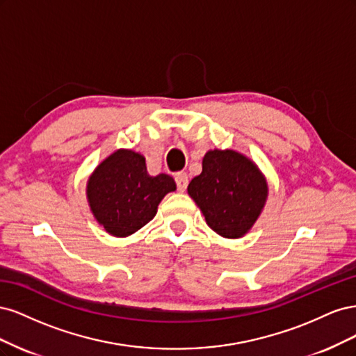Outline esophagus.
I'll return each mask as SVG.
<instances>
[{
    "label": "esophagus",
    "instance_id": "obj_1",
    "mask_svg": "<svg viewBox=\"0 0 356 356\" xmlns=\"http://www.w3.org/2000/svg\"><path fill=\"white\" fill-rule=\"evenodd\" d=\"M175 181H177V187L179 191H186L187 186H188V177L186 172H179V174L175 175Z\"/></svg>",
    "mask_w": 356,
    "mask_h": 356
}]
</instances>
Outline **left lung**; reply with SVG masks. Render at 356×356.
Listing matches in <instances>:
<instances>
[{"instance_id": "1", "label": "left lung", "mask_w": 356, "mask_h": 356, "mask_svg": "<svg viewBox=\"0 0 356 356\" xmlns=\"http://www.w3.org/2000/svg\"><path fill=\"white\" fill-rule=\"evenodd\" d=\"M209 227L225 239L252 229L268 196V184L255 161L236 149L213 148L202 160V174L187 187Z\"/></svg>"}]
</instances>
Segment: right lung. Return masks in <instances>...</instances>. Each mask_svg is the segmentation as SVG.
Wrapping results in <instances>:
<instances>
[{
	"label": "right lung",
	"mask_w": 356,
	"mask_h": 356,
	"mask_svg": "<svg viewBox=\"0 0 356 356\" xmlns=\"http://www.w3.org/2000/svg\"><path fill=\"white\" fill-rule=\"evenodd\" d=\"M175 190L170 175L148 174L141 153L118 148L90 174L86 197L95 220L106 233L127 238L152 221L161 199Z\"/></svg>",
	"instance_id": "right-lung-1"
}]
</instances>
